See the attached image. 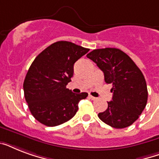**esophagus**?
<instances>
[{
  "instance_id": "34e87169",
  "label": "esophagus",
  "mask_w": 159,
  "mask_h": 159,
  "mask_svg": "<svg viewBox=\"0 0 159 159\" xmlns=\"http://www.w3.org/2000/svg\"><path fill=\"white\" fill-rule=\"evenodd\" d=\"M89 98H90V99H92V101H96V100H97V97H92V96H91V95H89Z\"/></svg>"
}]
</instances>
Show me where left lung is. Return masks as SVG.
Instances as JSON below:
<instances>
[{"label":"left lung","instance_id":"obj_1","mask_svg":"<svg viewBox=\"0 0 159 159\" xmlns=\"http://www.w3.org/2000/svg\"><path fill=\"white\" fill-rule=\"evenodd\" d=\"M87 57L104 72L105 82L112 84V100L108 102V108L98 114L100 120L116 129L131 125L148 101L147 84L140 69L119 48L94 49Z\"/></svg>","mask_w":159,"mask_h":159}]
</instances>
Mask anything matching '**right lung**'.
<instances>
[{
	"instance_id": "add662e5",
	"label": "right lung",
	"mask_w": 159,
	"mask_h": 159,
	"mask_svg": "<svg viewBox=\"0 0 159 159\" xmlns=\"http://www.w3.org/2000/svg\"><path fill=\"white\" fill-rule=\"evenodd\" d=\"M89 51L68 41H58L34 60L24 81V93L31 114L46 126L72 119L87 92L73 93L66 86L73 76V65Z\"/></svg>"
}]
</instances>
